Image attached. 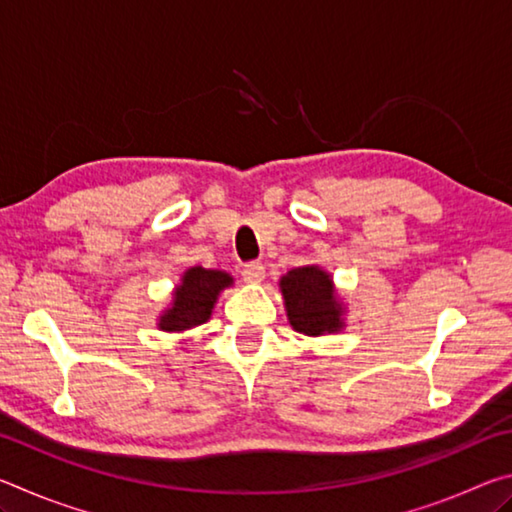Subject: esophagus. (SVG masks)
Returning <instances> with one entry per match:
<instances>
[{
    "label": "esophagus",
    "instance_id": "esophagus-1",
    "mask_svg": "<svg viewBox=\"0 0 512 512\" xmlns=\"http://www.w3.org/2000/svg\"><path fill=\"white\" fill-rule=\"evenodd\" d=\"M264 266L259 262H248L241 268V275H244L246 282H262L264 280Z\"/></svg>",
    "mask_w": 512,
    "mask_h": 512
}]
</instances>
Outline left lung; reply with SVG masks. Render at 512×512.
<instances>
[{
    "instance_id": "1",
    "label": "left lung",
    "mask_w": 512,
    "mask_h": 512,
    "mask_svg": "<svg viewBox=\"0 0 512 512\" xmlns=\"http://www.w3.org/2000/svg\"><path fill=\"white\" fill-rule=\"evenodd\" d=\"M280 291L291 327L300 334H336L345 327V307L336 296L332 275L320 266H298L282 275Z\"/></svg>"
}]
</instances>
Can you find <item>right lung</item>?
Returning <instances> with one entry per match:
<instances>
[{"mask_svg":"<svg viewBox=\"0 0 512 512\" xmlns=\"http://www.w3.org/2000/svg\"><path fill=\"white\" fill-rule=\"evenodd\" d=\"M232 275L214 268L192 266L180 277V284L173 291L171 307L158 318L162 332H187L210 320L212 309L223 289L232 287Z\"/></svg>","mask_w":512,"mask_h":512,"instance_id":"add662e5","label":"right lung"}]
</instances>
